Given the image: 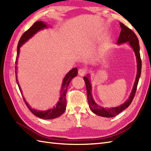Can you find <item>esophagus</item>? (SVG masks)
<instances>
[{"instance_id": "34e87169", "label": "esophagus", "mask_w": 151, "mask_h": 151, "mask_svg": "<svg viewBox=\"0 0 151 151\" xmlns=\"http://www.w3.org/2000/svg\"><path fill=\"white\" fill-rule=\"evenodd\" d=\"M86 72L87 71H86V70L85 69H80L78 70V75L81 76H84L86 74Z\"/></svg>"}]
</instances>
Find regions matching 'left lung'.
Masks as SVG:
<instances>
[{
	"instance_id": "1",
	"label": "left lung",
	"mask_w": 151,
	"mask_h": 151,
	"mask_svg": "<svg viewBox=\"0 0 151 151\" xmlns=\"http://www.w3.org/2000/svg\"><path fill=\"white\" fill-rule=\"evenodd\" d=\"M120 27L121 28V31L120 33V36H119L118 38L117 44H122L129 42V44L130 45V47L133 49L134 52H135L137 60V75L132 88V91L131 92L129 99H127V101L124 104L119 106L117 107L110 108H104L101 106H99L96 103L94 99H93L91 95V84L90 82H89V75H88V77L87 76H84V80L86 86V90H87L89 106L91 110L94 114L102 117H113L115 116V115H118L120 112L124 110V109H126L129 106V105L132 102L136 92L137 86V84H138L139 79L141 75V71H142V60H141L139 53V45L138 38H137L135 33L132 30H130L129 28L125 26L122 22H120Z\"/></svg>"
}]
</instances>
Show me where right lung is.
<instances>
[{
  "instance_id": "1",
  "label": "right lung",
  "mask_w": 151,
  "mask_h": 151,
  "mask_svg": "<svg viewBox=\"0 0 151 151\" xmlns=\"http://www.w3.org/2000/svg\"><path fill=\"white\" fill-rule=\"evenodd\" d=\"M47 28V25L46 23H45L44 22H42L41 21H37L36 22H34L32 26L29 29L27 30L22 35L20 40L19 41L18 45H17V57H16V60H15L16 65H17V60H18V57L19 54V50H20V47L24 43H26L27 41L30 39V38L32 37L35 34H36L38 31H40V30H42L43 28ZM16 65L15 67L16 82L17 83L19 90H20L22 94V90L21 89L20 86L19 84L17 78V66ZM77 74H78V69L77 68H76L75 67V68H73V69L70 70V71L65 75V78H63L62 89H61V96H60V100L58 102L56 106L54 107L52 109H50V110H48L46 111H40V110H34V109H32L29 105H28L27 101H25L24 97L22 96L25 104H26V105L27 106V107L28 108V109H29L30 111L34 115H36V116L40 118L44 119H52L56 118L60 116L61 115H62L64 113V111H65V109H66L67 100H66L65 97H66L67 87H68L70 81H71L75 76L77 75Z\"/></svg>"
}]
</instances>
